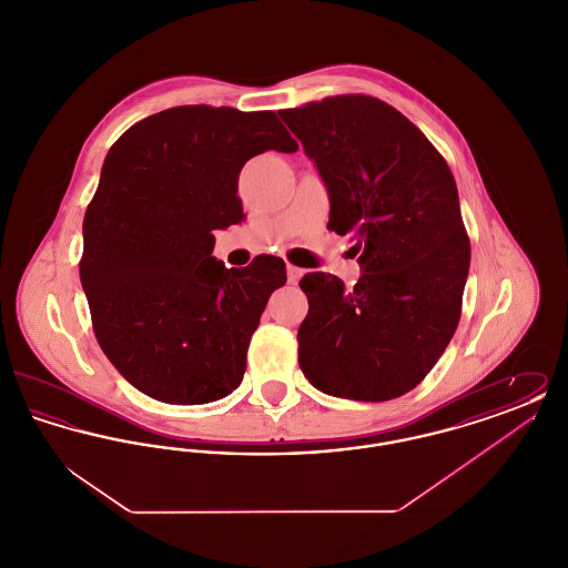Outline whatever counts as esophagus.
Returning a JSON list of instances; mask_svg holds the SVG:
<instances>
[{
  "mask_svg": "<svg viewBox=\"0 0 568 568\" xmlns=\"http://www.w3.org/2000/svg\"><path fill=\"white\" fill-rule=\"evenodd\" d=\"M302 274H304V271H302V268H297V266H292V264H287V281H290L292 285H296L297 281L302 278Z\"/></svg>",
  "mask_w": 568,
  "mask_h": 568,
  "instance_id": "esophagus-1",
  "label": "esophagus"
}]
</instances>
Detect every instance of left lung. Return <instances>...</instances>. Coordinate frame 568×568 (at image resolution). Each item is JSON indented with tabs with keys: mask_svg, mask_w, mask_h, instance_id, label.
I'll return each mask as SVG.
<instances>
[{
	"mask_svg": "<svg viewBox=\"0 0 568 568\" xmlns=\"http://www.w3.org/2000/svg\"><path fill=\"white\" fill-rule=\"evenodd\" d=\"M281 119L317 165L336 234H352L362 276L300 281L308 315L300 368L320 392L383 403L433 371L459 322L470 244L454 174L403 112L371 95H336Z\"/></svg>",
	"mask_w": 568,
	"mask_h": 568,
	"instance_id": "1",
	"label": "left lung"
}]
</instances>
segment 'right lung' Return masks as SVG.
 Listing matches in <instances>:
<instances>
[{
	"label": "right lung",
	"mask_w": 568,
	"mask_h": 568,
	"mask_svg": "<svg viewBox=\"0 0 568 568\" xmlns=\"http://www.w3.org/2000/svg\"><path fill=\"white\" fill-rule=\"evenodd\" d=\"M264 151H297L272 110L204 104L151 114L110 146L82 223V290L102 352L155 400L232 394L287 281L272 255L243 271L213 257V232L243 216L239 174Z\"/></svg>",
	"instance_id": "obj_1"
}]
</instances>
